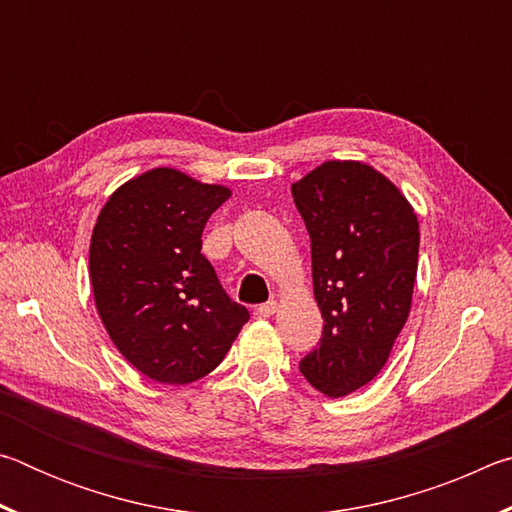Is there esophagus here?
I'll return each mask as SVG.
<instances>
[{
    "mask_svg": "<svg viewBox=\"0 0 512 512\" xmlns=\"http://www.w3.org/2000/svg\"><path fill=\"white\" fill-rule=\"evenodd\" d=\"M275 311H277V300H268V302H264V305H259L255 309V316L257 318H271Z\"/></svg>",
    "mask_w": 512,
    "mask_h": 512,
    "instance_id": "34e87169",
    "label": "esophagus"
}]
</instances>
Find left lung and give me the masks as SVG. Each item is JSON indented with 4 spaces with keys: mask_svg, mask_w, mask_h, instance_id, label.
<instances>
[{
    "mask_svg": "<svg viewBox=\"0 0 512 512\" xmlns=\"http://www.w3.org/2000/svg\"><path fill=\"white\" fill-rule=\"evenodd\" d=\"M311 239L323 336L300 372L327 397L359 391L391 357L409 318L420 228L384 173L354 160L323 162L291 185Z\"/></svg>",
    "mask_w": 512,
    "mask_h": 512,
    "instance_id": "8db88e82",
    "label": "left lung"
}]
</instances>
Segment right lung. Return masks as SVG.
<instances>
[{
  "label": "right lung",
  "instance_id": "right-lung-1",
  "mask_svg": "<svg viewBox=\"0 0 512 512\" xmlns=\"http://www.w3.org/2000/svg\"><path fill=\"white\" fill-rule=\"evenodd\" d=\"M232 192L158 167L128 180L90 241L94 305L126 361L160 384H192L223 361L248 309L223 291L201 235Z\"/></svg>",
  "mask_w": 512,
  "mask_h": 512
}]
</instances>
